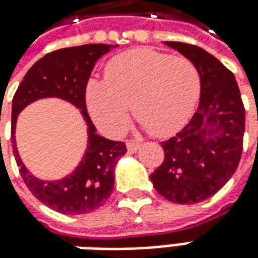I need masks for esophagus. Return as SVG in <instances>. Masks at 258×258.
Here are the masks:
<instances>
[{
  "instance_id": "1",
  "label": "esophagus",
  "mask_w": 258,
  "mask_h": 258,
  "mask_svg": "<svg viewBox=\"0 0 258 258\" xmlns=\"http://www.w3.org/2000/svg\"><path fill=\"white\" fill-rule=\"evenodd\" d=\"M138 148H140V143H136V141H127V150H128V153H136Z\"/></svg>"
}]
</instances>
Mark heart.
Listing matches in <instances>:
<instances>
[{
    "mask_svg": "<svg viewBox=\"0 0 258 258\" xmlns=\"http://www.w3.org/2000/svg\"><path fill=\"white\" fill-rule=\"evenodd\" d=\"M105 81L87 85L93 120L110 136H121L133 115L154 137L181 130L192 115L201 93L197 66L187 57H171L151 48L130 49L105 67Z\"/></svg>",
    "mask_w": 258,
    "mask_h": 258,
    "instance_id": "heart-1",
    "label": "heart"
}]
</instances>
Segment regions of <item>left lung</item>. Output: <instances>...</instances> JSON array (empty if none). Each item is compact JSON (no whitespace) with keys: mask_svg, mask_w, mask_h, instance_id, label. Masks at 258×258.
I'll use <instances>...</instances> for the list:
<instances>
[{"mask_svg":"<svg viewBox=\"0 0 258 258\" xmlns=\"http://www.w3.org/2000/svg\"><path fill=\"white\" fill-rule=\"evenodd\" d=\"M190 58L201 77L200 104L190 122L161 143L164 161L150 178L160 196L196 204L214 196L238 167L245 110L234 74L197 45L165 41Z\"/></svg>","mask_w":258,"mask_h":258,"instance_id":"left-lung-1","label":"left lung"}]
</instances>
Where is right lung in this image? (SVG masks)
I'll use <instances>...</instances> for the list:
<instances>
[{
    "label": "right lung",
    "instance_id": "obj_1",
    "mask_svg": "<svg viewBox=\"0 0 258 258\" xmlns=\"http://www.w3.org/2000/svg\"><path fill=\"white\" fill-rule=\"evenodd\" d=\"M111 45L85 44L52 51L40 58L24 76L13 98L11 143L20 174L28 190L41 203L58 213L77 216L100 209L110 199L114 188V168L127 153L122 141H111L95 134V127L87 111L85 90L98 58ZM58 96L82 110L89 127V146L82 163L73 173L58 182L35 179L22 164L15 146V122L19 111L32 101Z\"/></svg>",
    "mask_w": 258,
    "mask_h": 258
}]
</instances>
